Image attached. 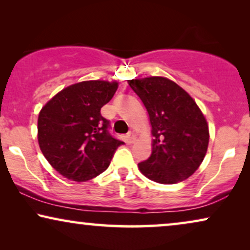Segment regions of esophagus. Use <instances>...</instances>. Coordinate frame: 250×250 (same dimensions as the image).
I'll return each mask as SVG.
<instances>
[{
    "label": "esophagus",
    "mask_w": 250,
    "mask_h": 250,
    "mask_svg": "<svg viewBox=\"0 0 250 250\" xmlns=\"http://www.w3.org/2000/svg\"><path fill=\"white\" fill-rule=\"evenodd\" d=\"M136 140V135L134 134L133 132H129L127 133V135H126V141H127V143H129V145H132V143H134Z\"/></svg>",
    "instance_id": "34e87169"
}]
</instances>
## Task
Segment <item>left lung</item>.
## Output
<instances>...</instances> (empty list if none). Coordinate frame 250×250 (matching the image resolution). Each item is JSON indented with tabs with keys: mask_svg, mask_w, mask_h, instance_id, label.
Wrapping results in <instances>:
<instances>
[{
	"mask_svg": "<svg viewBox=\"0 0 250 250\" xmlns=\"http://www.w3.org/2000/svg\"><path fill=\"white\" fill-rule=\"evenodd\" d=\"M148 111L152 152L139 169L149 180L175 184L198 169L206 156L209 129L192 97L175 82L163 76L128 80Z\"/></svg>",
	"mask_w": 250,
	"mask_h": 250,
	"instance_id": "obj_1",
	"label": "left lung"
}]
</instances>
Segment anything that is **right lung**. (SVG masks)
Returning a JSON list of instances; mask_svg holds the SVG:
<instances>
[{
	"instance_id": "add662e5",
	"label": "right lung",
	"mask_w": 250,
	"mask_h": 250,
	"mask_svg": "<svg viewBox=\"0 0 250 250\" xmlns=\"http://www.w3.org/2000/svg\"><path fill=\"white\" fill-rule=\"evenodd\" d=\"M118 82L84 81L50 99L37 119V140L50 165L68 180L85 182L108 168L122 141L108 133L100 114Z\"/></svg>"
}]
</instances>
